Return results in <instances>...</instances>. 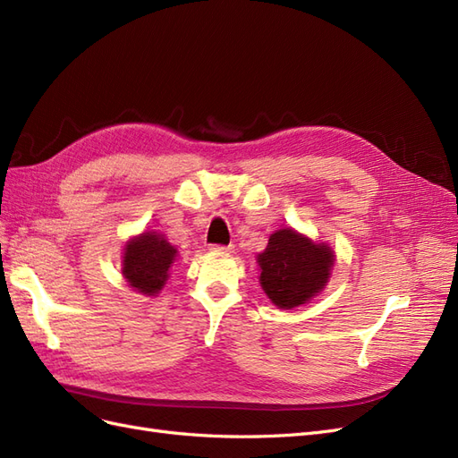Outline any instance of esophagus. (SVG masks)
Masks as SVG:
<instances>
[{
	"instance_id": "1",
	"label": "esophagus",
	"mask_w": 458,
	"mask_h": 458,
	"mask_svg": "<svg viewBox=\"0 0 458 458\" xmlns=\"http://www.w3.org/2000/svg\"><path fill=\"white\" fill-rule=\"evenodd\" d=\"M212 252H233L234 246L233 244H210Z\"/></svg>"
}]
</instances>
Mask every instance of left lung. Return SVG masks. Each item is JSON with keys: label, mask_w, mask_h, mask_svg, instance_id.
Returning a JSON list of instances; mask_svg holds the SVG:
<instances>
[{"label": "left lung", "mask_w": 458, "mask_h": 458, "mask_svg": "<svg viewBox=\"0 0 458 458\" xmlns=\"http://www.w3.org/2000/svg\"><path fill=\"white\" fill-rule=\"evenodd\" d=\"M259 283L275 306L290 310L301 306L321 290L335 263L325 244H313L293 229H281L269 237L258 256Z\"/></svg>", "instance_id": "left-lung-1"}]
</instances>
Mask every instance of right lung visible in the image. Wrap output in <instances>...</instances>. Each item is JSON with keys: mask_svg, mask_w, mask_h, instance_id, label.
Masks as SVG:
<instances>
[{"mask_svg": "<svg viewBox=\"0 0 458 458\" xmlns=\"http://www.w3.org/2000/svg\"><path fill=\"white\" fill-rule=\"evenodd\" d=\"M175 252V248L160 234L143 233L141 237L126 244L123 276L135 290L155 296L168 279V269L174 263Z\"/></svg>", "mask_w": 458, "mask_h": 458, "instance_id": "right-lung-1", "label": "right lung"}]
</instances>
